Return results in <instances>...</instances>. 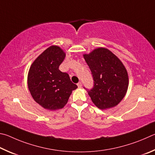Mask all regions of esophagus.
<instances>
[{
	"label": "esophagus",
	"instance_id": "34e87169",
	"mask_svg": "<svg viewBox=\"0 0 155 155\" xmlns=\"http://www.w3.org/2000/svg\"><path fill=\"white\" fill-rule=\"evenodd\" d=\"M78 88H81V87H82V82H78Z\"/></svg>",
	"mask_w": 155,
	"mask_h": 155
}]
</instances>
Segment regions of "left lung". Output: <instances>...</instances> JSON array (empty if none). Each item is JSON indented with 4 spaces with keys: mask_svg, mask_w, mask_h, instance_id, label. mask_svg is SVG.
I'll list each match as a JSON object with an SVG mask.
<instances>
[{
    "mask_svg": "<svg viewBox=\"0 0 155 155\" xmlns=\"http://www.w3.org/2000/svg\"><path fill=\"white\" fill-rule=\"evenodd\" d=\"M93 78V87L88 90L94 104L104 110L116 106L124 98L129 78L123 64L112 51L97 48L84 55Z\"/></svg>",
    "mask_w": 155,
    "mask_h": 155,
    "instance_id": "obj_1",
    "label": "left lung"
}]
</instances>
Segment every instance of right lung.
<instances>
[{"label":"right lung","instance_id":"add662e5","mask_svg":"<svg viewBox=\"0 0 155 155\" xmlns=\"http://www.w3.org/2000/svg\"><path fill=\"white\" fill-rule=\"evenodd\" d=\"M65 53L53 45L43 51L32 64L28 75V86L32 98L45 109H61L68 101L72 91L78 88L67 73L59 70Z\"/></svg>","mask_w":155,"mask_h":155}]
</instances>
